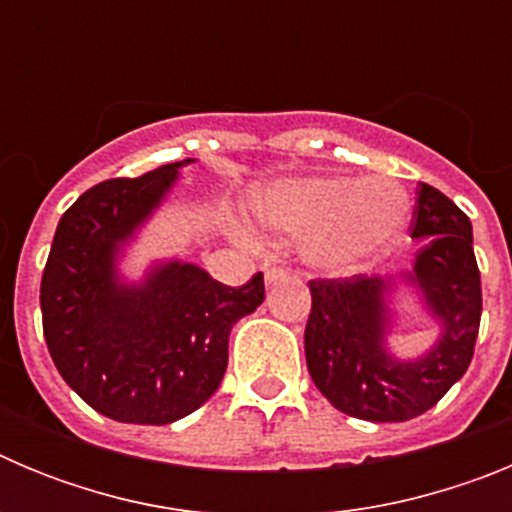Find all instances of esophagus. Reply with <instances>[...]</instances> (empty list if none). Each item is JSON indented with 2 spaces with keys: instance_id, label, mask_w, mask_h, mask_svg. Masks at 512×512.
<instances>
[{
  "instance_id": "obj_1",
  "label": "esophagus",
  "mask_w": 512,
  "mask_h": 512,
  "mask_svg": "<svg viewBox=\"0 0 512 512\" xmlns=\"http://www.w3.org/2000/svg\"><path fill=\"white\" fill-rule=\"evenodd\" d=\"M264 279H266V284L284 282V279H289V269L287 266H266Z\"/></svg>"
}]
</instances>
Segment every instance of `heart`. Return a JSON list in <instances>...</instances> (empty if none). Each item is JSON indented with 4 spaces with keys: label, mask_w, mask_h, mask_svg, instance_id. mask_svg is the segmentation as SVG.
Here are the masks:
<instances>
[{
    "label": "heart",
    "mask_w": 512,
    "mask_h": 512,
    "mask_svg": "<svg viewBox=\"0 0 512 512\" xmlns=\"http://www.w3.org/2000/svg\"><path fill=\"white\" fill-rule=\"evenodd\" d=\"M256 215L271 228L307 235L310 259L351 269L405 233L408 192L387 176H310L266 187L253 197Z\"/></svg>",
    "instance_id": "heart-1"
}]
</instances>
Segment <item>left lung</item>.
I'll use <instances>...</instances> for the list:
<instances>
[{
  "mask_svg": "<svg viewBox=\"0 0 512 512\" xmlns=\"http://www.w3.org/2000/svg\"><path fill=\"white\" fill-rule=\"evenodd\" d=\"M413 238H425L415 259L441 341L418 361H397L384 348V282L379 277L310 279L305 325L307 369L333 408L374 423H402L431 410L472 364L482 318V282L472 223L443 192L418 184Z\"/></svg>",
  "mask_w": 512,
  "mask_h": 512,
  "instance_id": "left-lung-1",
  "label": "left lung"
}]
</instances>
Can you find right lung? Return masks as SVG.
I'll return each mask as SVG.
<instances>
[{
	"label": "right lung",
	"instance_id": "right-lung-1",
	"mask_svg": "<svg viewBox=\"0 0 512 512\" xmlns=\"http://www.w3.org/2000/svg\"><path fill=\"white\" fill-rule=\"evenodd\" d=\"M179 166L81 194L63 212L40 282L43 336L58 374L120 423L166 425L205 405L228 369L230 328L264 302L261 271L228 287L174 261L140 287L117 284V243L151 215Z\"/></svg>",
	"mask_w": 512,
	"mask_h": 512
}]
</instances>
